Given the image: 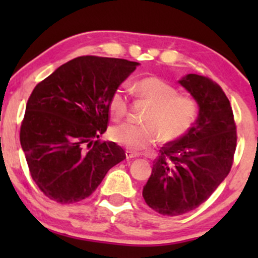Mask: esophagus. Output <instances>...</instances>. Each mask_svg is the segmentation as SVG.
Instances as JSON below:
<instances>
[{"instance_id": "esophagus-1", "label": "esophagus", "mask_w": 258, "mask_h": 258, "mask_svg": "<svg viewBox=\"0 0 258 258\" xmlns=\"http://www.w3.org/2000/svg\"><path fill=\"white\" fill-rule=\"evenodd\" d=\"M126 159L127 160H131V159H133V158H137L138 156V154H136V153H133V152H130V150H126Z\"/></svg>"}]
</instances>
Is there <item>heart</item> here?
<instances>
[{
  "mask_svg": "<svg viewBox=\"0 0 258 258\" xmlns=\"http://www.w3.org/2000/svg\"><path fill=\"white\" fill-rule=\"evenodd\" d=\"M141 99L152 104L143 122L120 123L112 127L111 139L133 152H142L158 143L160 136L164 142H173L185 135L197 121L198 103L193 97L179 94L177 87L158 76H147L135 85ZM130 105L128 86L121 84L109 98V111L115 119H122Z\"/></svg>",
  "mask_w": 258,
  "mask_h": 258,
  "instance_id": "b5f03b06",
  "label": "heart"
}]
</instances>
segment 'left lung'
Instances as JSON below:
<instances>
[{
    "mask_svg": "<svg viewBox=\"0 0 258 258\" xmlns=\"http://www.w3.org/2000/svg\"><path fill=\"white\" fill-rule=\"evenodd\" d=\"M179 84L199 105V116L183 137L165 144L143 186L147 205L164 216L199 207L229 173L236 148V126L221 86L188 74Z\"/></svg>",
    "mask_w": 258,
    "mask_h": 258,
    "instance_id": "1",
    "label": "left lung"
}]
</instances>
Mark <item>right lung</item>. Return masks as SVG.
Listing matches in <instances>:
<instances>
[{
    "label": "right lung",
    "instance_id": "right-lung-1",
    "mask_svg": "<svg viewBox=\"0 0 258 258\" xmlns=\"http://www.w3.org/2000/svg\"><path fill=\"white\" fill-rule=\"evenodd\" d=\"M139 63L82 55L38 82L26 103L20 144L31 178L48 199L78 203L126 159L108 128L109 98Z\"/></svg>",
    "mask_w": 258,
    "mask_h": 258
}]
</instances>
